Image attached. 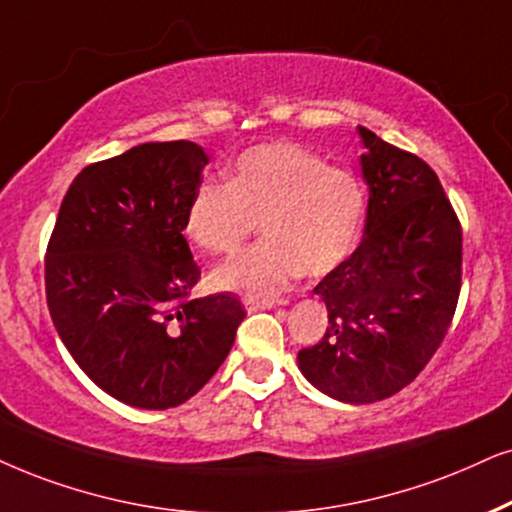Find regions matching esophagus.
<instances>
[{
    "label": "esophagus",
    "mask_w": 512,
    "mask_h": 512,
    "mask_svg": "<svg viewBox=\"0 0 512 512\" xmlns=\"http://www.w3.org/2000/svg\"><path fill=\"white\" fill-rule=\"evenodd\" d=\"M281 300H274V297H245L243 304L248 312H260V309H274Z\"/></svg>",
    "instance_id": "obj_1"
}]
</instances>
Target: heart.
Returning <instances> with one entry per match:
<instances>
[{
	"label": "heart",
	"instance_id": "b5f03b06",
	"mask_svg": "<svg viewBox=\"0 0 512 512\" xmlns=\"http://www.w3.org/2000/svg\"><path fill=\"white\" fill-rule=\"evenodd\" d=\"M366 196L359 179L307 148L274 141L236 158L229 181H200L186 208V234L212 255H229L262 219L264 238L212 276L217 288L276 295L302 271L323 276L359 241Z\"/></svg>",
	"mask_w": 512,
	"mask_h": 512
}]
</instances>
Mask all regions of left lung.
<instances>
[{
  "label": "left lung",
  "mask_w": 512,
  "mask_h": 512,
  "mask_svg": "<svg viewBox=\"0 0 512 512\" xmlns=\"http://www.w3.org/2000/svg\"><path fill=\"white\" fill-rule=\"evenodd\" d=\"M359 134L371 191L364 238L314 288L328 326L297 354L304 378L347 404L416 380L449 331L463 276V229L437 172L371 129Z\"/></svg>",
  "instance_id": "8db88e82"
}]
</instances>
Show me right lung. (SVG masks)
<instances>
[{
  "label": "right lung",
  "mask_w": 512,
  "mask_h": 512,
  "mask_svg": "<svg viewBox=\"0 0 512 512\" xmlns=\"http://www.w3.org/2000/svg\"><path fill=\"white\" fill-rule=\"evenodd\" d=\"M208 155L193 141L141 144L77 174L44 257L63 345L103 392L170 409L203 387L245 319L241 300H193L200 278L184 238Z\"/></svg>",
  "instance_id": "obj_1"
}]
</instances>
